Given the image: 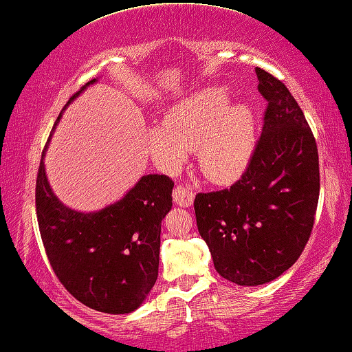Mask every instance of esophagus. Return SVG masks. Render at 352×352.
I'll return each instance as SVG.
<instances>
[{
    "label": "esophagus",
    "instance_id": "34e87169",
    "mask_svg": "<svg viewBox=\"0 0 352 352\" xmlns=\"http://www.w3.org/2000/svg\"><path fill=\"white\" fill-rule=\"evenodd\" d=\"M193 192L190 187L186 186H177L175 190H173V200H175L176 205L179 206H192L193 205Z\"/></svg>",
    "mask_w": 352,
    "mask_h": 352
}]
</instances>
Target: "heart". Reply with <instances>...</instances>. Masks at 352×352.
<instances>
[{
	"instance_id": "b5f03b06",
	"label": "heart",
	"mask_w": 352,
	"mask_h": 352,
	"mask_svg": "<svg viewBox=\"0 0 352 352\" xmlns=\"http://www.w3.org/2000/svg\"><path fill=\"white\" fill-rule=\"evenodd\" d=\"M228 103L223 89L210 87L188 95L166 111L162 126L147 131L152 159L176 171L187 151H195L205 177L230 184L249 165L256 138V119L248 104Z\"/></svg>"
}]
</instances>
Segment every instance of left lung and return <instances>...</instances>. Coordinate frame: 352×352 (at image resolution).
Returning a JSON list of instances; mask_svg holds the SVG:
<instances>
[{"instance_id":"1","label":"left lung","mask_w":352,"mask_h":352,"mask_svg":"<svg viewBox=\"0 0 352 352\" xmlns=\"http://www.w3.org/2000/svg\"><path fill=\"white\" fill-rule=\"evenodd\" d=\"M268 101L262 135L241 179L198 193L197 227L217 273L238 286H261L298 261L319 200L318 146L303 111L281 80L256 68Z\"/></svg>"}]
</instances>
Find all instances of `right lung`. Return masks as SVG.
Wrapping results in <instances>:
<instances>
[{
  "label": "right lung",
  "instance_id": "obj_1",
  "mask_svg": "<svg viewBox=\"0 0 352 352\" xmlns=\"http://www.w3.org/2000/svg\"><path fill=\"white\" fill-rule=\"evenodd\" d=\"M47 144L38 170L36 216L50 267L85 307L109 314L135 311L159 276L162 221L173 206L175 182L165 175H146L113 205L74 211L50 188L44 168Z\"/></svg>",
  "mask_w": 352,
  "mask_h": 352
}]
</instances>
